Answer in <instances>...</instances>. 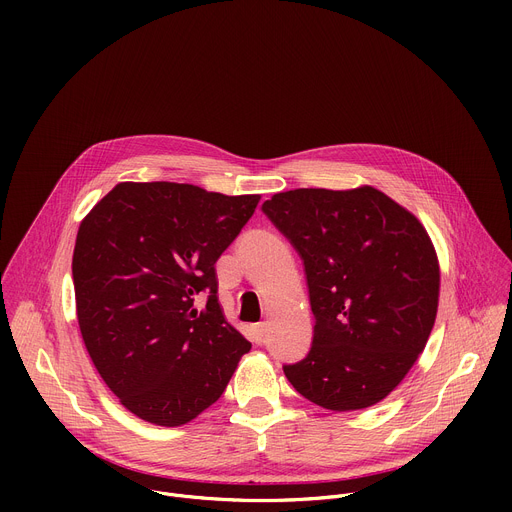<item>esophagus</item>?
Wrapping results in <instances>:
<instances>
[{
	"mask_svg": "<svg viewBox=\"0 0 512 512\" xmlns=\"http://www.w3.org/2000/svg\"><path fill=\"white\" fill-rule=\"evenodd\" d=\"M265 332H267V324H265V322L255 324V326H253V338H255V342H257V344H261V342H263Z\"/></svg>",
	"mask_w": 512,
	"mask_h": 512,
	"instance_id": "esophagus-1",
	"label": "esophagus"
}]
</instances>
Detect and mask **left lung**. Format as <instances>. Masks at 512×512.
I'll list each match as a JSON object with an SVG mask.
<instances>
[{"label":"left lung","instance_id":"left-lung-1","mask_svg":"<svg viewBox=\"0 0 512 512\" xmlns=\"http://www.w3.org/2000/svg\"><path fill=\"white\" fill-rule=\"evenodd\" d=\"M263 212L304 259L316 318L308 356L283 367L287 381L330 411L383 401L437 314L440 263L425 227L373 186L287 190Z\"/></svg>","mask_w":512,"mask_h":512}]
</instances>
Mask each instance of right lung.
I'll use <instances>...</instances> for the list:
<instances>
[{"label":"right lung","instance_id":"add662e5","mask_svg":"<svg viewBox=\"0 0 512 512\" xmlns=\"http://www.w3.org/2000/svg\"><path fill=\"white\" fill-rule=\"evenodd\" d=\"M259 200L121 182L83 218L72 253L79 328L101 379L139 419L192 421L249 352L218 304L214 263ZM198 293L209 296L204 311L193 308Z\"/></svg>","mask_w":512,"mask_h":512}]
</instances>
